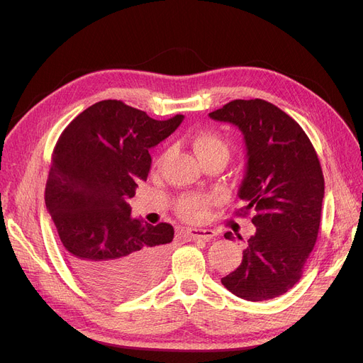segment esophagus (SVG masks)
<instances>
[{"label":"esophagus","mask_w":363,"mask_h":363,"mask_svg":"<svg viewBox=\"0 0 363 363\" xmlns=\"http://www.w3.org/2000/svg\"><path fill=\"white\" fill-rule=\"evenodd\" d=\"M215 235H216V233L212 230H201V228H191V230H188V237L191 240L208 241V240H212Z\"/></svg>","instance_id":"34e87169"}]
</instances>
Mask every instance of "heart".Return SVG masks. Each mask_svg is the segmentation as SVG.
I'll return each mask as SVG.
<instances>
[{"label":"heart","instance_id":"b5f03b06","mask_svg":"<svg viewBox=\"0 0 363 363\" xmlns=\"http://www.w3.org/2000/svg\"><path fill=\"white\" fill-rule=\"evenodd\" d=\"M193 147L199 159L212 155H223L228 157L226 144L212 132H200L193 140ZM162 160L163 157L157 160V164H160ZM208 203L211 199L203 196H186L178 203V213L186 220H199L204 218Z\"/></svg>","mask_w":363,"mask_h":363}]
</instances>
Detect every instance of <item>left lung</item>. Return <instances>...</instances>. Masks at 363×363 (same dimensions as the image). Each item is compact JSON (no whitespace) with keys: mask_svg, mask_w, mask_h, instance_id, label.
I'll use <instances>...</instances> for the list:
<instances>
[{"mask_svg":"<svg viewBox=\"0 0 363 363\" xmlns=\"http://www.w3.org/2000/svg\"><path fill=\"white\" fill-rule=\"evenodd\" d=\"M208 116L242 133L247 163L238 197L244 213H256L240 266L220 281L249 301L278 297L298 282L318 238L325 186L316 151L293 118L260 99L234 100Z\"/></svg>","mask_w":363,"mask_h":363,"instance_id":"obj_1","label":"left lung"}]
</instances>
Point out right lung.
Masks as SVG:
<instances>
[{"label":"right lung","instance_id":"right-lung-1","mask_svg":"<svg viewBox=\"0 0 363 363\" xmlns=\"http://www.w3.org/2000/svg\"><path fill=\"white\" fill-rule=\"evenodd\" d=\"M184 121L151 119L118 100L78 114L55 144L45 206L70 269L97 293L135 296L163 275L174 226L130 218L128 200L151 167L148 150Z\"/></svg>","mask_w":363,"mask_h":363}]
</instances>
